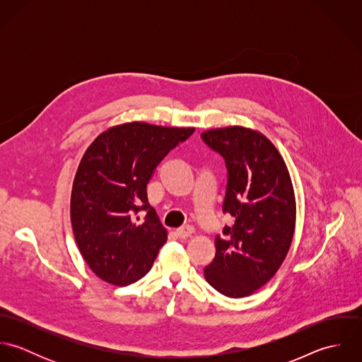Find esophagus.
Returning <instances> with one entry per match:
<instances>
[{
    "label": "esophagus",
    "instance_id": "esophagus-1",
    "mask_svg": "<svg viewBox=\"0 0 362 362\" xmlns=\"http://www.w3.org/2000/svg\"><path fill=\"white\" fill-rule=\"evenodd\" d=\"M194 231H195V230H194L192 226H184V227L177 228L175 233H177V235H178L180 238H188Z\"/></svg>",
    "mask_w": 362,
    "mask_h": 362
}]
</instances>
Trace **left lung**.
Listing matches in <instances>:
<instances>
[{
	"instance_id": "8db88e82",
	"label": "left lung",
	"mask_w": 362,
	"mask_h": 362,
	"mask_svg": "<svg viewBox=\"0 0 362 362\" xmlns=\"http://www.w3.org/2000/svg\"><path fill=\"white\" fill-rule=\"evenodd\" d=\"M201 136L226 160L223 211L234 218L214 240L216 257L205 267V279L226 297H247L276 274L290 250L296 228L290 173L276 146L258 131L227 127Z\"/></svg>"
}]
</instances>
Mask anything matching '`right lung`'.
Returning a JSON list of instances; mask_svg holds the SVG:
<instances>
[{
	"label": "right lung",
	"mask_w": 362,
	"mask_h": 362,
	"mask_svg": "<svg viewBox=\"0 0 362 362\" xmlns=\"http://www.w3.org/2000/svg\"><path fill=\"white\" fill-rule=\"evenodd\" d=\"M195 128L127 122L100 134L82 157L71 194L78 248L92 272L124 287L142 279L167 230L148 202L146 185L158 163Z\"/></svg>",
	"instance_id": "obj_1"
}]
</instances>
